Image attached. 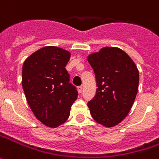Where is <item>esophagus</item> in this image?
<instances>
[{
  "mask_svg": "<svg viewBox=\"0 0 159 159\" xmlns=\"http://www.w3.org/2000/svg\"><path fill=\"white\" fill-rule=\"evenodd\" d=\"M83 89H84L83 86H79V87H78V92H79V93H82V92H83Z\"/></svg>",
  "mask_w": 159,
  "mask_h": 159,
  "instance_id": "obj_1",
  "label": "esophagus"
}]
</instances>
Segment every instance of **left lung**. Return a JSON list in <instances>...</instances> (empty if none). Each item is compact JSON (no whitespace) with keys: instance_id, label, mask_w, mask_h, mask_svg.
<instances>
[{"instance_id":"8db88e82","label":"left lung","mask_w":159,"mask_h":159,"mask_svg":"<svg viewBox=\"0 0 159 159\" xmlns=\"http://www.w3.org/2000/svg\"><path fill=\"white\" fill-rule=\"evenodd\" d=\"M87 60L98 86L95 97L88 102L90 114L98 123L112 128L132 108L138 91L139 71L128 53L118 47H103Z\"/></svg>"}]
</instances>
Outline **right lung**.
<instances>
[{
  "label": "right lung",
  "instance_id": "add662e5",
  "mask_svg": "<svg viewBox=\"0 0 159 159\" xmlns=\"http://www.w3.org/2000/svg\"><path fill=\"white\" fill-rule=\"evenodd\" d=\"M70 52L61 47H42L23 65L22 85L27 103L35 117L49 128H57L69 117L77 98L65 67Z\"/></svg>",
  "mask_w": 159,
  "mask_h": 159
}]
</instances>
